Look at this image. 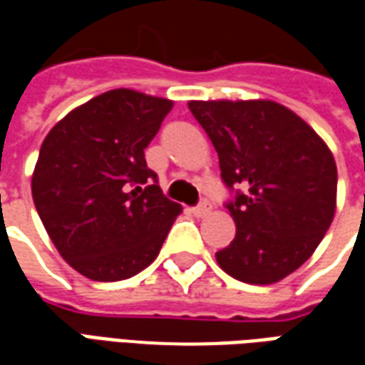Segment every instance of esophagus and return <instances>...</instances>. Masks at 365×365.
Wrapping results in <instances>:
<instances>
[{"label": "esophagus", "mask_w": 365, "mask_h": 365, "mask_svg": "<svg viewBox=\"0 0 365 365\" xmlns=\"http://www.w3.org/2000/svg\"><path fill=\"white\" fill-rule=\"evenodd\" d=\"M209 211H211V203H209V201H201L199 205L193 207L195 217H205V215H209Z\"/></svg>", "instance_id": "esophagus-1"}]
</instances>
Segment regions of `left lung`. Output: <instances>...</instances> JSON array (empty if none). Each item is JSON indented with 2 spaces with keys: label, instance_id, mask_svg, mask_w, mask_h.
Returning a JSON list of instances; mask_svg holds the SVG:
<instances>
[{
  "label": "left lung",
  "instance_id": "8db88e82",
  "mask_svg": "<svg viewBox=\"0 0 365 365\" xmlns=\"http://www.w3.org/2000/svg\"><path fill=\"white\" fill-rule=\"evenodd\" d=\"M205 128L225 185L237 237L217 262L235 279L268 285L305 264L336 209V162L321 136L268 99L190 101Z\"/></svg>",
  "mask_w": 365,
  "mask_h": 365
}]
</instances>
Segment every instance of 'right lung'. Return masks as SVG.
Returning <instances> with one entry per match:
<instances>
[{
    "label": "right lung",
    "instance_id": "obj_1",
    "mask_svg": "<svg viewBox=\"0 0 365 365\" xmlns=\"http://www.w3.org/2000/svg\"><path fill=\"white\" fill-rule=\"evenodd\" d=\"M172 105L105 91L58 120L41 146L31 182L36 213L60 256L93 282L150 266L182 213L144 158Z\"/></svg>",
    "mask_w": 365,
    "mask_h": 365
}]
</instances>
